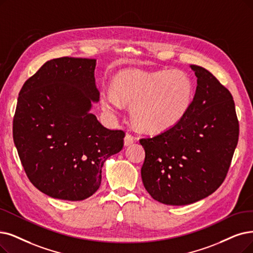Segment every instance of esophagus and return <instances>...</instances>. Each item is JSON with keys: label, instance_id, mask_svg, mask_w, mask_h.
<instances>
[{"label": "esophagus", "instance_id": "obj_1", "mask_svg": "<svg viewBox=\"0 0 253 253\" xmlns=\"http://www.w3.org/2000/svg\"><path fill=\"white\" fill-rule=\"evenodd\" d=\"M135 142V138L129 135V134H126V137H125V146H129L130 144H133Z\"/></svg>", "mask_w": 253, "mask_h": 253}]
</instances>
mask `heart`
Returning <instances> with one entry per match:
<instances>
[{"label":"heart","mask_w":253,"mask_h":253,"mask_svg":"<svg viewBox=\"0 0 253 253\" xmlns=\"http://www.w3.org/2000/svg\"><path fill=\"white\" fill-rule=\"evenodd\" d=\"M193 96V83L180 70H125L115 77L113 90H102L100 103L108 111L120 110L123 103L132 104L130 114L135 123L141 128L156 132L180 120Z\"/></svg>","instance_id":"heart-1"}]
</instances>
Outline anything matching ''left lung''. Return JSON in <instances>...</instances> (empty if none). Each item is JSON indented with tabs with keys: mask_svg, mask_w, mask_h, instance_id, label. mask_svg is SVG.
<instances>
[{
	"mask_svg": "<svg viewBox=\"0 0 253 253\" xmlns=\"http://www.w3.org/2000/svg\"><path fill=\"white\" fill-rule=\"evenodd\" d=\"M197 87L187 113L154 137L145 150L141 177L155 200L186 206L211 195L226 177L238 144L239 121L228 89L206 68L191 65Z\"/></svg>",
	"mask_w": 253,
	"mask_h": 253,
	"instance_id": "1",
	"label": "left lung"
}]
</instances>
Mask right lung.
<instances>
[{"label":"right lung","instance_id":"1","mask_svg":"<svg viewBox=\"0 0 253 253\" xmlns=\"http://www.w3.org/2000/svg\"><path fill=\"white\" fill-rule=\"evenodd\" d=\"M95 65V59L49 60L18 94L14 144L30 181L53 198L93 195L105 161L124 147V130L105 127L89 112L99 99Z\"/></svg>","mask_w":253,"mask_h":253}]
</instances>
